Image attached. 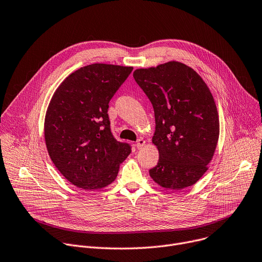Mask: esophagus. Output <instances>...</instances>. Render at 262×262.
Wrapping results in <instances>:
<instances>
[{
    "label": "esophagus",
    "instance_id": "1",
    "mask_svg": "<svg viewBox=\"0 0 262 262\" xmlns=\"http://www.w3.org/2000/svg\"><path fill=\"white\" fill-rule=\"evenodd\" d=\"M145 144H146V140H144L143 138H138L137 142H136V148H137L138 150H140V149H142V148L145 146Z\"/></svg>",
    "mask_w": 262,
    "mask_h": 262
}]
</instances>
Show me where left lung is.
I'll return each mask as SVG.
<instances>
[{
    "label": "left lung",
    "mask_w": 262,
    "mask_h": 262,
    "mask_svg": "<svg viewBox=\"0 0 262 262\" xmlns=\"http://www.w3.org/2000/svg\"><path fill=\"white\" fill-rule=\"evenodd\" d=\"M133 77L153 106L152 143L159 159L149 173L166 189L194 185L208 170L219 137V118L207 84L191 67L168 62L136 69Z\"/></svg>",
    "instance_id": "1"
}]
</instances>
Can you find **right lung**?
I'll use <instances>...</instances> for the list:
<instances>
[{"mask_svg":"<svg viewBox=\"0 0 262 262\" xmlns=\"http://www.w3.org/2000/svg\"><path fill=\"white\" fill-rule=\"evenodd\" d=\"M133 67L91 64L55 90L45 116V142L56 169L72 185L97 190L110 185L131 152L114 138L109 102Z\"/></svg>","mask_w":262,"mask_h":262,"instance_id":"obj_1","label":"right lung"}]
</instances>
